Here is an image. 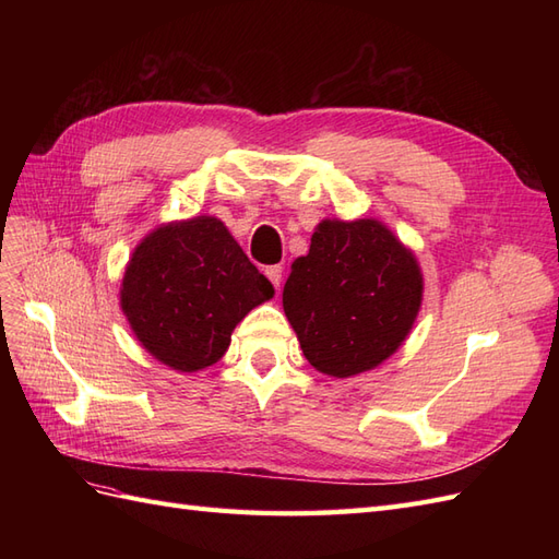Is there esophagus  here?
I'll use <instances>...</instances> for the list:
<instances>
[{
    "label": "esophagus",
    "instance_id": "34e87169",
    "mask_svg": "<svg viewBox=\"0 0 559 559\" xmlns=\"http://www.w3.org/2000/svg\"><path fill=\"white\" fill-rule=\"evenodd\" d=\"M265 277L270 280V284L275 286V289H280V284H282V265H267L265 267Z\"/></svg>",
    "mask_w": 559,
    "mask_h": 559
}]
</instances>
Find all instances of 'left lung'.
Wrapping results in <instances>:
<instances>
[{"instance_id":"obj_1","label":"left lung","mask_w":559,"mask_h":559,"mask_svg":"<svg viewBox=\"0 0 559 559\" xmlns=\"http://www.w3.org/2000/svg\"><path fill=\"white\" fill-rule=\"evenodd\" d=\"M282 302L306 359L321 373L349 378L392 357L411 333L419 265L373 218L321 222L308 257L292 265Z\"/></svg>"}]
</instances>
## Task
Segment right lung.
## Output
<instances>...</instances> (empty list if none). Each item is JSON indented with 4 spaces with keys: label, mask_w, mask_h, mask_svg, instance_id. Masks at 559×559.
<instances>
[{
    "label": "right lung",
    "mask_w": 559,
    "mask_h": 559,
    "mask_svg": "<svg viewBox=\"0 0 559 559\" xmlns=\"http://www.w3.org/2000/svg\"><path fill=\"white\" fill-rule=\"evenodd\" d=\"M275 289L214 216L160 226L134 249L121 308L144 349L179 373L224 357L230 333Z\"/></svg>",
    "instance_id": "1"
}]
</instances>
